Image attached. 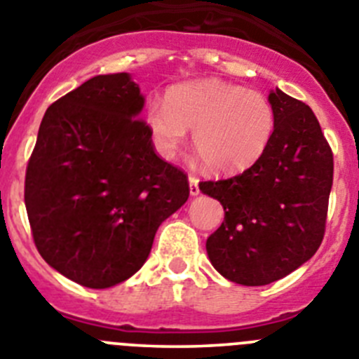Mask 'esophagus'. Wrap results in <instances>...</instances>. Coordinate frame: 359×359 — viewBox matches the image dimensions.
I'll use <instances>...</instances> for the list:
<instances>
[{
  "instance_id": "esophagus-1",
  "label": "esophagus",
  "mask_w": 359,
  "mask_h": 359,
  "mask_svg": "<svg viewBox=\"0 0 359 359\" xmlns=\"http://www.w3.org/2000/svg\"><path fill=\"white\" fill-rule=\"evenodd\" d=\"M189 189H190V196H198L199 194V180L196 176L189 177Z\"/></svg>"
}]
</instances>
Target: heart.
<instances>
[{"label": "heart", "mask_w": 359, "mask_h": 359, "mask_svg": "<svg viewBox=\"0 0 359 359\" xmlns=\"http://www.w3.org/2000/svg\"><path fill=\"white\" fill-rule=\"evenodd\" d=\"M152 144L170 160L192 144L208 170L237 174L261 160L273 140L277 115L262 93L221 79H199L174 86L165 102L154 100L145 111Z\"/></svg>", "instance_id": "obj_1"}]
</instances>
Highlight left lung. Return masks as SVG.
I'll return each instance as SVG.
<instances>
[{
    "mask_svg": "<svg viewBox=\"0 0 359 359\" xmlns=\"http://www.w3.org/2000/svg\"><path fill=\"white\" fill-rule=\"evenodd\" d=\"M268 100L277 128L264 156L239 176L199 183L224 208L208 259L243 286L271 284L315 255L332 187V151L315 113L278 88Z\"/></svg>",
    "mask_w": 359,
    "mask_h": 359,
    "instance_id": "8db88e82",
    "label": "left lung"
}]
</instances>
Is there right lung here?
Here are the masks:
<instances>
[{"label":"right lung","instance_id":"obj_1","mask_svg":"<svg viewBox=\"0 0 359 359\" xmlns=\"http://www.w3.org/2000/svg\"><path fill=\"white\" fill-rule=\"evenodd\" d=\"M129 73L97 75L46 109L25 177L41 257L106 290L147 261L156 230L189 199L187 174L154 152Z\"/></svg>","mask_w":359,"mask_h":359}]
</instances>
